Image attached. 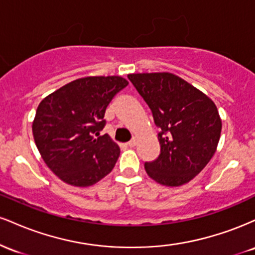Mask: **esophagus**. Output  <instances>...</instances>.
<instances>
[{
	"instance_id": "esophagus-1",
	"label": "esophagus",
	"mask_w": 255,
	"mask_h": 255,
	"mask_svg": "<svg viewBox=\"0 0 255 255\" xmlns=\"http://www.w3.org/2000/svg\"><path fill=\"white\" fill-rule=\"evenodd\" d=\"M136 144H137V137H133V139L128 142V146H129V147H134V146H136Z\"/></svg>"
}]
</instances>
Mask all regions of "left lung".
Returning a JSON list of instances; mask_svg holds the SVG:
<instances>
[{
  "label": "left lung",
  "mask_w": 255,
  "mask_h": 255,
  "mask_svg": "<svg viewBox=\"0 0 255 255\" xmlns=\"http://www.w3.org/2000/svg\"><path fill=\"white\" fill-rule=\"evenodd\" d=\"M162 129L160 154L145 163L152 180L168 187L188 183L217 150L222 119L216 104L204 92L172 73L128 74Z\"/></svg>",
  "instance_id": "1"
}]
</instances>
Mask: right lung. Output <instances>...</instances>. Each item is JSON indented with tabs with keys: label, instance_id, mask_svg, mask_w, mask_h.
<instances>
[{
	"label": "right lung",
	"instance_id": "right-lung-1",
	"mask_svg": "<svg viewBox=\"0 0 255 255\" xmlns=\"http://www.w3.org/2000/svg\"><path fill=\"white\" fill-rule=\"evenodd\" d=\"M127 85L119 75L80 78L38 105L32 122L34 142L48 168L64 183L92 186L114 169L120 147L99 131L105 109Z\"/></svg>",
	"mask_w": 255,
	"mask_h": 255
}]
</instances>
